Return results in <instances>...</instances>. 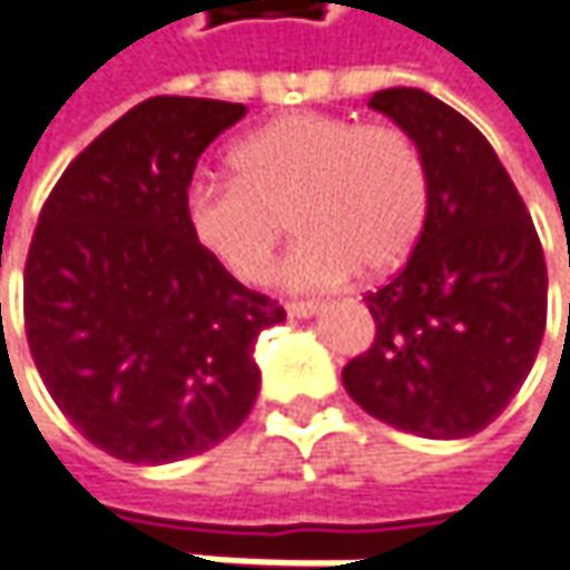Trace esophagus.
Returning a JSON list of instances; mask_svg holds the SVG:
<instances>
[{
  "instance_id": "34e87169",
  "label": "esophagus",
  "mask_w": 570,
  "mask_h": 570,
  "mask_svg": "<svg viewBox=\"0 0 570 570\" xmlns=\"http://www.w3.org/2000/svg\"><path fill=\"white\" fill-rule=\"evenodd\" d=\"M324 305L315 303V299H308V303H286V315L289 318H312V315H318Z\"/></svg>"
}]
</instances>
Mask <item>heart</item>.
I'll return each instance as SVG.
<instances>
[{
    "label": "heart",
    "instance_id": "1",
    "mask_svg": "<svg viewBox=\"0 0 570 570\" xmlns=\"http://www.w3.org/2000/svg\"><path fill=\"white\" fill-rule=\"evenodd\" d=\"M233 179H198L186 191L191 239L243 284L271 267L289 217L296 246L281 265L293 289H322L387 274L420 243L429 176L416 141L394 126L331 112H286L236 141Z\"/></svg>",
    "mask_w": 570,
    "mask_h": 570
}]
</instances>
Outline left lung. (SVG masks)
<instances>
[{"instance_id":"8db88e82","label":"left lung","mask_w":570,"mask_h":570,"mask_svg":"<svg viewBox=\"0 0 570 570\" xmlns=\"http://www.w3.org/2000/svg\"><path fill=\"white\" fill-rule=\"evenodd\" d=\"M416 141L429 214L403 271L368 293L375 344L344 368L368 416L422 439H470L537 363L546 258L527 205L480 128L420 88L372 94Z\"/></svg>"}]
</instances>
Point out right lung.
<instances>
[{"label": "right lung", "mask_w": 570, "mask_h": 570, "mask_svg": "<svg viewBox=\"0 0 570 570\" xmlns=\"http://www.w3.org/2000/svg\"><path fill=\"white\" fill-rule=\"evenodd\" d=\"M243 104L150 97L81 150L24 267L30 356L56 406L128 463L195 458L252 413L255 341L284 308L207 258L186 226L205 148Z\"/></svg>", "instance_id": "right-lung-1"}]
</instances>
